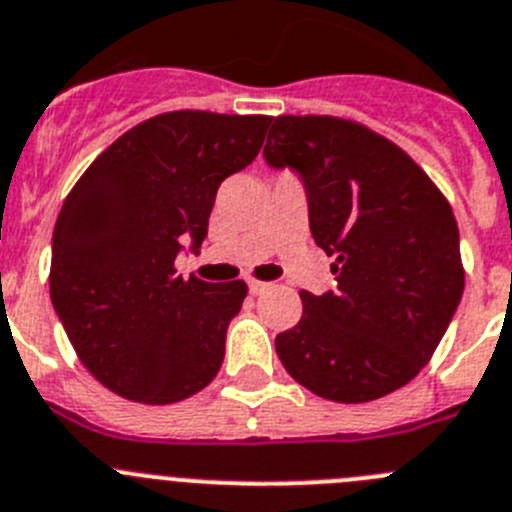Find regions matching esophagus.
Here are the masks:
<instances>
[{"label": "esophagus", "instance_id": "34e87169", "mask_svg": "<svg viewBox=\"0 0 512 512\" xmlns=\"http://www.w3.org/2000/svg\"><path fill=\"white\" fill-rule=\"evenodd\" d=\"M248 289H251V294H261V292H266V289H269V284H266V281L251 279V281H248Z\"/></svg>", "mask_w": 512, "mask_h": 512}]
</instances>
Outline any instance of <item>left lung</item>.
I'll return each instance as SVG.
<instances>
[{"label":"left lung","mask_w":512,"mask_h":512,"mask_svg":"<svg viewBox=\"0 0 512 512\" xmlns=\"http://www.w3.org/2000/svg\"><path fill=\"white\" fill-rule=\"evenodd\" d=\"M264 159L302 177L314 243L337 289L302 292L276 335L294 381L337 403L393 393L429 363L464 292L452 208L419 164L355 121L271 116Z\"/></svg>","instance_id":"obj_1"}]
</instances>
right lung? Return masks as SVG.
<instances>
[{"mask_svg": "<svg viewBox=\"0 0 512 512\" xmlns=\"http://www.w3.org/2000/svg\"><path fill=\"white\" fill-rule=\"evenodd\" d=\"M269 116L170 111L121 134L75 182L53 231L50 299L98 383L164 406L203 391L246 281L182 279L215 192L256 159Z\"/></svg>", "mask_w": 512, "mask_h": 512, "instance_id": "1", "label": "right lung"}]
</instances>
